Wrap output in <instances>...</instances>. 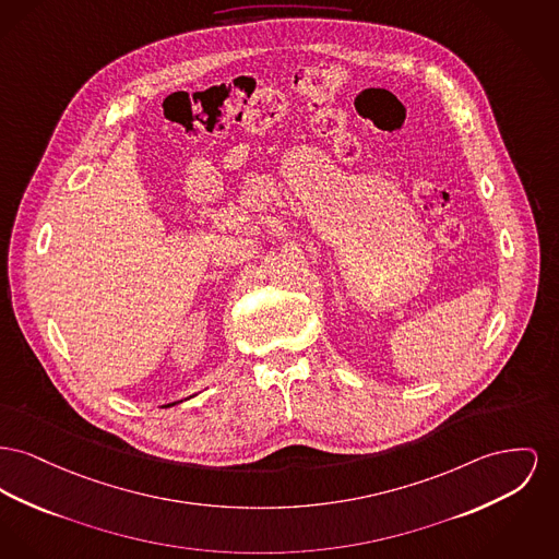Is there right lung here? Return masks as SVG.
<instances>
[{"instance_id":"add662e5","label":"right lung","mask_w":559,"mask_h":559,"mask_svg":"<svg viewBox=\"0 0 559 559\" xmlns=\"http://www.w3.org/2000/svg\"><path fill=\"white\" fill-rule=\"evenodd\" d=\"M170 405H175V403H168V405H165V407H170Z\"/></svg>"}]
</instances>
